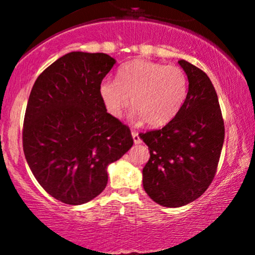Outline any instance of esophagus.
I'll list each match as a JSON object with an SVG mask.
<instances>
[{"instance_id": "1", "label": "esophagus", "mask_w": 255, "mask_h": 255, "mask_svg": "<svg viewBox=\"0 0 255 255\" xmlns=\"http://www.w3.org/2000/svg\"><path fill=\"white\" fill-rule=\"evenodd\" d=\"M131 136H133V140L135 144H140V142H141V139H140L139 133H137V131H135V130L131 131Z\"/></svg>"}]
</instances>
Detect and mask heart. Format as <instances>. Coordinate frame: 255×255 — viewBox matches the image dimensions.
I'll use <instances>...</instances> for the list:
<instances>
[{
  "instance_id": "b5f03b06",
  "label": "heart",
  "mask_w": 255,
  "mask_h": 255,
  "mask_svg": "<svg viewBox=\"0 0 255 255\" xmlns=\"http://www.w3.org/2000/svg\"><path fill=\"white\" fill-rule=\"evenodd\" d=\"M98 92L105 110L114 118H121L131 98L137 119H144L148 126H163L182 107L188 78L177 66L139 58L124 64L116 81L104 79Z\"/></svg>"
}]
</instances>
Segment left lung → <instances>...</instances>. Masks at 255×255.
Wrapping results in <instances>:
<instances>
[{"instance_id":"1","label":"left lung","mask_w":255,"mask_h":255,"mask_svg":"<svg viewBox=\"0 0 255 255\" xmlns=\"http://www.w3.org/2000/svg\"><path fill=\"white\" fill-rule=\"evenodd\" d=\"M188 93L175 118L162 129L140 133L150 159L142 184L152 200L180 207L198 199L215 178L224 142V121L215 87L205 72L178 61Z\"/></svg>"}]
</instances>
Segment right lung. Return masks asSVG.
Masks as SVG:
<instances>
[{
  "mask_svg": "<svg viewBox=\"0 0 255 255\" xmlns=\"http://www.w3.org/2000/svg\"><path fill=\"white\" fill-rule=\"evenodd\" d=\"M115 60L73 51L40 73L22 128L24 153L38 183L68 205L95 199L108 183L107 166L133 145L130 129L107 113L99 84Z\"/></svg>",
  "mask_w": 255,
  "mask_h": 255,
  "instance_id": "obj_1",
  "label": "right lung"
}]
</instances>
